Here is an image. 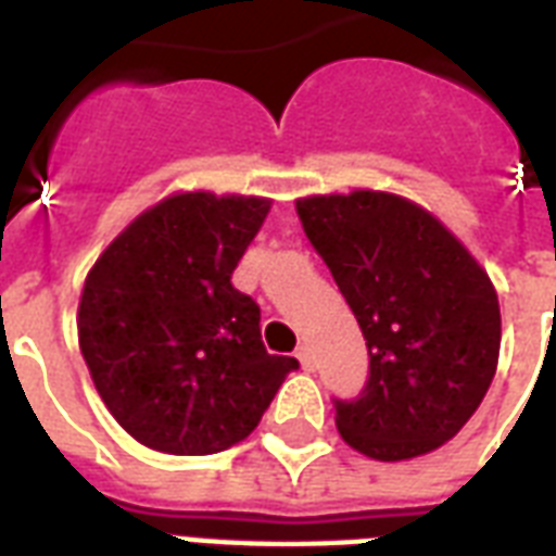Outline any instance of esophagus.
<instances>
[{
	"mask_svg": "<svg viewBox=\"0 0 556 556\" xmlns=\"http://www.w3.org/2000/svg\"><path fill=\"white\" fill-rule=\"evenodd\" d=\"M296 357H300L303 369H308V371L314 369V355H312V346H308V343H300V346H296Z\"/></svg>",
	"mask_w": 556,
	"mask_h": 556,
	"instance_id": "obj_1",
	"label": "esophagus"
}]
</instances>
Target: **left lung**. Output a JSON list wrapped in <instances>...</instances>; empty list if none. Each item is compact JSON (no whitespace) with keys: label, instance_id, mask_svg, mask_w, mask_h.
Returning a JSON list of instances; mask_svg holds the SVG:
<instances>
[{"label":"left lung","instance_id":"1","mask_svg":"<svg viewBox=\"0 0 556 556\" xmlns=\"http://www.w3.org/2000/svg\"><path fill=\"white\" fill-rule=\"evenodd\" d=\"M369 349L357 401H334L349 447L378 462L439 450L479 409L500 364V296L421 204L380 190L296 199Z\"/></svg>","mask_w":556,"mask_h":556}]
</instances>
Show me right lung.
I'll return each mask as SVG.
<instances>
[{"label": "right lung", "mask_w": 556, "mask_h": 556, "mask_svg": "<svg viewBox=\"0 0 556 556\" xmlns=\"http://www.w3.org/2000/svg\"><path fill=\"white\" fill-rule=\"evenodd\" d=\"M270 199L173 192L91 265L77 340L98 395L143 447L210 456L256 430L296 357L268 355L230 277Z\"/></svg>", "instance_id": "obj_1"}]
</instances>
